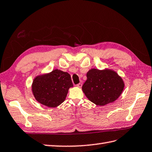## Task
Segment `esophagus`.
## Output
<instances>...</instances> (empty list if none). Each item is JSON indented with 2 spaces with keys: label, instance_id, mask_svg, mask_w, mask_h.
<instances>
[{
  "label": "esophagus",
  "instance_id": "obj_1",
  "mask_svg": "<svg viewBox=\"0 0 152 152\" xmlns=\"http://www.w3.org/2000/svg\"><path fill=\"white\" fill-rule=\"evenodd\" d=\"M82 86H83V83H82V82H80V83L78 84V85H77V86L79 87V88H81Z\"/></svg>",
  "mask_w": 152,
  "mask_h": 152
}]
</instances>
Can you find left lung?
<instances>
[{
	"mask_svg": "<svg viewBox=\"0 0 152 152\" xmlns=\"http://www.w3.org/2000/svg\"><path fill=\"white\" fill-rule=\"evenodd\" d=\"M82 90L90 102L104 106L116 101L122 94L124 82L116 72L109 69H91Z\"/></svg>",
	"mask_w": 152,
	"mask_h": 152,
	"instance_id": "1",
	"label": "left lung"
}]
</instances>
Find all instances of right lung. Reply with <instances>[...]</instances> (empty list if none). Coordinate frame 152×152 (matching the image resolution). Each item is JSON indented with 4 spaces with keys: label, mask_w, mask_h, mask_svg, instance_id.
Instances as JSON below:
<instances>
[{
    "label": "right lung",
    "mask_w": 152,
    "mask_h": 152,
    "mask_svg": "<svg viewBox=\"0 0 152 152\" xmlns=\"http://www.w3.org/2000/svg\"><path fill=\"white\" fill-rule=\"evenodd\" d=\"M73 87L68 73L54 69L36 77L32 91L36 101L48 107H56L64 102L69 88Z\"/></svg>",
    "instance_id": "add662e5"
}]
</instances>
